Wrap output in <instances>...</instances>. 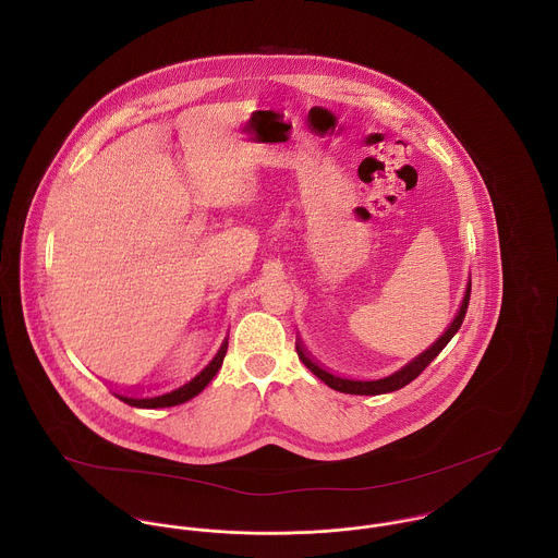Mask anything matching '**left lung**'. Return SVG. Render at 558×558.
<instances>
[{"label": "left lung", "instance_id": "8db88e82", "mask_svg": "<svg viewBox=\"0 0 558 558\" xmlns=\"http://www.w3.org/2000/svg\"><path fill=\"white\" fill-rule=\"evenodd\" d=\"M469 301H471V281L466 286V294H464V301H462V307L458 312L456 319L451 322V326L425 350L421 352L416 359H412L405 367H401L396 374L387 376V378H380V380H350V378H341V376H335L330 372H326L324 367H319L318 361L312 359V354L303 348V343L299 341L296 343V352H299V359L305 363V367L318 376L319 380L324 385H328L330 389L339 391V393H350V396H380V393H391V391H398L401 387L410 385L440 352L442 348L451 341V337L460 330L464 316H466V310H469Z\"/></svg>", "mask_w": 558, "mask_h": 558}]
</instances>
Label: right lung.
I'll list each match as a JSON object with an SVG mask.
<instances>
[{"instance_id": "obj_1", "label": "right lung", "mask_w": 558, "mask_h": 558, "mask_svg": "<svg viewBox=\"0 0 558 558\" xmlns=\"http://www.w3.org/2000/svg\"><path fill=\"white\" fill-rule=\"evenodd\" d=\"M226 352H228V341L221 343L217 356L206 365V369H202L191 383L182 385L180 389L171 391V393H165V396H157V398H129V396H120V393H113L116 398L129 405H135V408H169V405H178V403H184L189 399L199 396L206 385L217 376V372L221 369L223 365V359H226Z\"/></svg>"}]
</instances>
